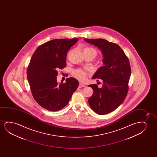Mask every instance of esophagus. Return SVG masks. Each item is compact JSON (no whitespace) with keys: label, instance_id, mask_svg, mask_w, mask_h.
Listing matches in <instances>:
<instances>
[{"label":"esophagus","instance_id":"obj_1","mask_svg":"<svg viewBox=\"0 0 157 157\" xmlns=\"http://www.w3.org/2000/svg\"><path fill=\"white\" fill-rule=\"evenodd\" d=\"M85 85H84V84H82V83H79V87H85Z\"/></svg>","mask_w":157,"mask_h":157}]
</instances>
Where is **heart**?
Masks as SVG:
<instances>
[{
    "mask_svg": "<svg viewBox=\"0 0 157 157\" xmlns=\"http://www.w3.org/2000/svg\"><path fill=\"white\" fill-rule=\"evenodd\" d=\"M84 54H89L92 55L93 56L95 57L98 55V52L97 50L93 48H86L84 50ZM73 75L77 79L79 80L80 81H85L87 78V73L86 71L77 69L73 71Z\"/></svg>",
    "mask_w": 157,
    "mask_h": 157,
    "instance_id": "1",
    "label": "heart"
}]
</instances>
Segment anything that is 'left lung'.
Here are the masks:
<instances>
[{"label":"left lung","mask_w":157,"mask_h":157,"mask_svg":"<svg viewBox=\"0 0 157 157\" xmlns=\"http://www.w3.org/2000/svg\"><path fill=\"white\" fill-rule=\"evenodd\" d=\"M84 40L101 50L104 64L98 69L92 77L93 79L102 80V87L99 88L95 84L88 85L94 90L88 99V103L97 114H108L120 106L127 96L131 75L129 59L117 44L102 39Z\"/></svg>","instance_id":"1"}]
</instances>
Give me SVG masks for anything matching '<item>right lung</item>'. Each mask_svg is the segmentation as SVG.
Instances as JSON below:
<instances>
[{
	"instance_id": "obj_1",
	"label": "right lung",
	"mask_w": 157,
	"mask_h": 157,
	"mask_svg": "<svg viewBox=\"0 0 157 157\" xmlns=\"http://www.w3.org/2000/svg\"><path fill=\"white\" fill-rule=\"evenodd\" d=\"M78 41L54 39L40 45L31 58L27 75L33 97L49 111H58L66 106L79 86L74 78H67L65 83L57 81V70L66 67L67 52Z\"/></svg>"
}]
</instances>
